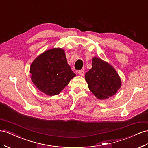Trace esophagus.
<instances>
[{
  "mask_svg": "<svg viewBox=\"0 0 148 148\" xmlns=\"http://www.w3.org/2000/svg\"><path fill=\"white\" fill-rule=\"evenodd\" d=\"M78 73H79V75L82 76V77H83V76H84V69L81 70H79Z\"/></svg>",
  "mask_w": 148,
  "mask_h": 148,
  "instance_id": "34e87169",
  "label": "esophagus"
}]
</instances>
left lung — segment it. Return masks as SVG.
I'll return each instance as SVG.
<instances>
[{
	"instance_id": "obj_1",
	"label": "left lung",
	"mask_w": 148,
	"mask_h": 148,
	"mask_svg": "<svg viewBox=\"0 0 148 148\" xmlns=\"http://www.w3.org/2000/svg\"><path fill=\"white\" fill-rule=\"evenodd\" d=\"M90 90L98 99L114 95L121 87V79L113 67L101 59L94 57L92 68L85 74Z\"/></svg>"
}]
</instances>
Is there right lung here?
Instances as JSON below:
<instances>
[{
	"instance_id": "obj_1",
	"label": "right lung",
	"mask_w": 148,
	"mask_h": 148,
	"mask_svg": "<svg viewBox=\"0 0 148 148\" xmlns=\"http://www.w3.org/2000/svg\"><path fill=\"white\" fill-rule=\"evenodd\" d=\"M30 71L34 85L49 96L59 94L76 76L62 49L47 50L39 55L32 63Z\"/></svg>"
}]
</instances>
